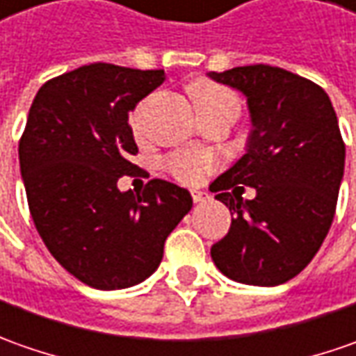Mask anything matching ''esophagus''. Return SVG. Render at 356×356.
I'll use <instances>...</instances> for the list:
<instances>
[{
    "label": "esophagus",
    "mask_w": 356,
    "mask_h": 356,
    "mask_svg": "<svg viewBox=\"0 0 356 356\" xmlns=\"http://www.w3.org/2000/svg\"><path fill=\"white\" fill-rule=\"evenodd\" d=\"M191 197H193V201L195 202H207L211 197L207 195V193H202V191H191Z\"/></svg>",
    "instance_id": "obj_1"
}]
</instances>
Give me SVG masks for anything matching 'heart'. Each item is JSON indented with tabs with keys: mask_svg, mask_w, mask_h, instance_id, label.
Wrapping results in <instances>:
<instances>
[{
	"mask_svg": "<svg viewBox=\"0 0 356 356\" xmlns=\"http://www.w3.org/2000/svg\"><path fill=\"white\" fill-rule=\"evenodd\" d=\"M189 94L193 98V102L197 106L199 114L207 116V114H213L218 110H238V98L234 96V92H230L228 88L216 84L213 80L199 79L189 84ZM134 129L136 134L141 136L140 122L138 118H134ZM216 159L213 155L209 154H177L173 155L169 161H167V169L171 171V175L185 183V185H197L201 183L202 179L207 177L211 171L216 169Z\"/></svg>",
	"mask_w": 356,
	"mask_h": 356,
	"instance_id": "b5f03b06",
	"label": "heart"
}]
</instances>
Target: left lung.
<instances>
[{"instance_id": "left-lung-1", "label": "left lung", "mask_w": 356, "mask_h": 356, "mask_svg": "<svg viewBox=\"0 0 356 356\" xmlns=\"http://www.w3.org/2000/svg\"><path fill=\"white\" fill-rule=\"evenodd\" d=\"M209 76L246 96V154L211 183L234 215L211 248L215 266L248 286H280L312 262L331 228L345 171V143L329 96L312 80L270 65ZM244 186L257 197L241 199Z\"/></svg>"}]
</instances>
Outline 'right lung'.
Listing matches in <instances>:
<instances>
[{"label":"right lung","instance_id":"add662e5","mask_svg":"<svg viewBox=\"0 0 356 356\" xmlns=\"http://www.w3.org/2000/svg\"><path fill=\"white\" fill-rule=\"evenodd\" d=\"M165 80L163 70L94 63L44 82L19 141L33 222L68 274L96 289L131 288L157 270L191 193L152 179L118 189L138 154L129 112Z\"/></svg>","mask_w":356,"mask_h":356}]
</instances>
